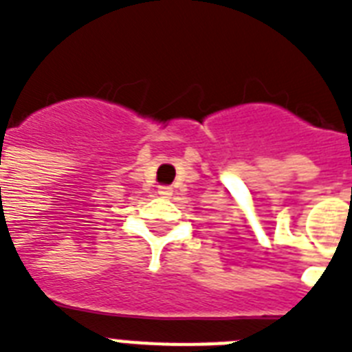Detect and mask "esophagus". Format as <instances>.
<instances>
[{
	"mask_svg": "<svg viewBox=\"0 0 352 352\" xmlns=\"http://www.w3.org/2000/svg\"><path fill=\"white\" fill-rule=\"evenodd\" d=\"M171 193H173L171 186H160L159 188V195H162V197H170Z\"/></svg>",
	"mask_w": 352,
	"mask_h": 352,
	"instance_id": "obj_1",
	"label": "esophagus"
}]
</instances>
